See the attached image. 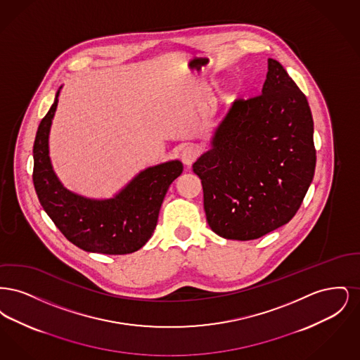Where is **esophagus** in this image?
I'll return each mask as SVG.
<instances>
[{
	"label": "esophagus",
	"mask_w": 360,
	"mask_h": 360,
	"mask_svg": "<svg viewBox=\"0 0 360 360\" xmlns=\"http://www.w3.org/2000/svg\"><path fill=\"white\" fill-rule=\"evenodd\" d=\"M197 156H198V150L193 146H188L186 148H184L181 153V159L186 166H190L197 159Z\"/></svg>",
	"instance_id": "obj_1"
}]
</instances>
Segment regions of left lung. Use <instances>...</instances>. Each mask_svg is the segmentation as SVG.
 I'll return each instance as SVG.
<instances>
[{
	"label": "left lung",
	"instance_id": "8db88e82",
	"mask_svg": "<svg viewBox=\"0 0 360 360\" xmlns=\"http://www.w3.org/2000/svg\"><path fill=\"white\" fill-rule=\"evenodd\" d=\"M193 165L204 188L210 229L254 240L289 223L316 169L313 117L288 71L269 59L262 94L235 100Z\"/></svg>",
	"mask_w": 360,
	"mask_h": 360
}]
</instances>
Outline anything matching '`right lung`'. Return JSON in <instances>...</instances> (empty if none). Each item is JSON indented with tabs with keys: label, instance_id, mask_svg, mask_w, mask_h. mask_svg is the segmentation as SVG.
<instances>
[{
	"label": "right lung",
	"instance_id": "obj_1",
	"mask_svg": "<svg viewBox=\"0 0 360 360\" xmlns=\"http://www.w3.org/2000/svg\"><path fill=\"white\" fill-rule=\"evenodd\" d=\"M60 87L34 139L32 179L40 205L65 238L81 250L106 255L132 254L153 236L165 195L184 166L179 160H170L148 167L108 200L70 191L52 170L49 155V135Z\"/></svg>",
	"mask_w": 360,
	"mask_h": 360
}]
</instances>
